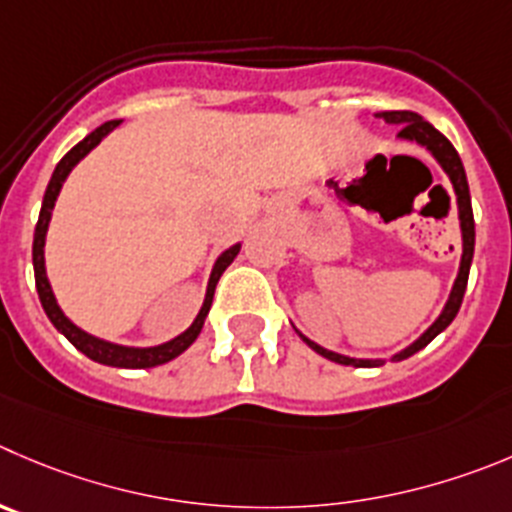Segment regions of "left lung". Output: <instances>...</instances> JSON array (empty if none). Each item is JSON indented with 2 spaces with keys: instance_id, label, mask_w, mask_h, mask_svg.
Segmentation results:
<instances>
[{
  "instance_id": "obj_1",
  "label": "left lung",
  "mask_w": 512,
  "mask_h": 512,
  "mask_svg": "<svg viewBox=\"0 0 512 512\" xmlns=\"http://www.w3.org/2000/svg\"><path fill=\"white\" fill-rule=\"evenodd\" d=\"M379 118L384 120V123L389 125H399V138L405 140H415V143L425 145L427 150H430L432 155L437 158V163L442 165V170H445L447 175H450L452 180V188H455V196H457V208H460V228H462V261H460V274H457L455 279V286H452V294L450 299H447L445 309H442V314L437 316L435 324L427 329L425 334H422L420 339H417L412 347H407L405 352L394 354V362H402V359L412 357L415 352H420L422 347H427V344L432 342V339L437 337V334L442 332V329H447V326L452 324V319L457 316V311H460V304H462V296H465V286H467V276H470V264H472V251H475V218H472V203H470V188H467V175H465V168H462V160L460 155H457V150L452 148L450 140L445 138V135L440 133L437 128H432L430 123H427L425 118H420L417 113H410V110H389V113H379ZM306 344H309L311 349H314L316 354H321V357L332 359V362L337 364H352V367H379L382 364V359H352V357H342V354H334L329 352V349L319 347V344H314L311 339L301 337Z\"/></svg>"
}]
</instances>
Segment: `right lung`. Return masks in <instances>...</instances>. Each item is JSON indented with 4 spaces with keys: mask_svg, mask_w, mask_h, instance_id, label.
<instances>
[{
    "mask_svg": "<svg viewBox=\"0 0 512 512\" xmlns=\"http://www.w3.org/2000/svg\"><path fill=\"white\" fill-rule=\"evenodd\" d=\"M120 120H110V123L100 125V128L92 130L90 135H87L85 140H80V143L75 145V148L70 150V153L65 155V158L57 163L55 173H52L50 178V186H47L45 191V201H42V211H40V221H37V226H34V243H32V264H34V284H37V294H40V301H42V309H45V314L50 316V321L55 324L57 332L65 334L67 339H70L72 344H75L77 349H80L85 357H90L92 362H100V364H107V367H123V369H148V367H158V364H165L170 362V359H175L178 354L186 352L188 347H191L193 342H196V337L201 334L203 329V319H206L208 309H211V301H213V291H216V284L218 279H221L223 271L231 266V261L236 259V253L241 251V246H231L228 251L221 253V259L216 261V266H213V274H211V281H208V291H206V301H203L201 311H198L196 321H193L191 326H188L186 332L180 334V337L170 339V342L160 344V347H150V349H135V347H120V344H110V342H102V339L92 337V334L82 332L80 326L72 324L70 319H67L65 314H62V309L57 306L55 301V294H52L50 289V281H47V274H45V236H47V226H50V216H52V208H55V201L57 196H60V188L62 183H65L67 173H70L72 168H75L77 163H80L82 158H85L87 153H90L92 148H95L97 143H100L102 138H105L107 133L113 128H118Z\"/></svg>",
    "mask_w": 512,
    "mask_h": 512,
    "instance_id": "obj_1",
    "label": "right lung"
}]
</instances>
